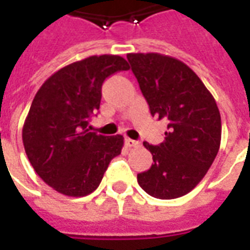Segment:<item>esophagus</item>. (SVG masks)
<instances>
[{
  "label": "esophagus",
  "mask_w": 250,
  "mask_h": 250,
  "mask_svg": "<svg viewBox=\"0 0 250 250\" xmlns=\"http://www.w3.org/2000/svg\"><path fill=\"white\" fill-rule=\"evenodd\" d=\"M125 143L127 147H138L139 146V142L134 141V139H130V138H125Z\"/></svg>",
  "instance_id": "esophagus-1"
}]
</instances>
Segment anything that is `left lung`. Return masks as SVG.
<instances>
[{"mask_svg":"<svg viewBox=\"0 0 250 250\" xmlns=\"http://www.w3.org/2000/svg\"><path fill=\"white\" fill-rule=\"evenodd\" d=\"M127 60L151 115L167 122L161 145L143 142L154 163L138 174V184L155 198L182 197L201 182L220 150L218 107L185 62L159 53H128Z\"/></svg>","mask_w":250,"mask_h":250,"instance_id":"obj_1","label":"left lung"}]
</instances>
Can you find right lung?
Wrapping results in <instances>:
<instances>
[{"instance_id":"right-lung-1","label":"right lung","mask_w":250,"mask_h":250,"mask_svg":"<svg viewBox=\"0 0 250 250\" xmlns=\"http://www.w3.org/2000/svg\"><path fill=\"white\" fill-rule=\"evenodd\" d=\"M130 66L114 55L91 56L59 69L36 93L22 128L30 165L46 185L69 197L96 190L123 136L88 130L100 107L104 80Z\"/></svg>"}]
</instances>
